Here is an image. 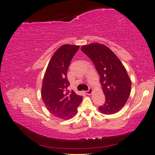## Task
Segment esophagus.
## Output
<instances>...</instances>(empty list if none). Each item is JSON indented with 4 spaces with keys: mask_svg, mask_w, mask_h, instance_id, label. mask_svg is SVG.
Returning a JSON list of instances; mask_svg holds the SVG:
<instances>
[{
    "mask_svg": "<svg viewBox=\"0 0 155 155\" xmlns=\"http://www.w3.org/2000/svg\"><path fill=\"white\" fill-rule=\"evenodd\" d=\"M92 92H93L92 88H89L88 91H85V94H88V95H91V94L92 93Z\"/></svg>",
    "mask_w": 155,
    "mask_h": 155,
    "instance_id": "obj_1",
    "label": "esophagus"
}]
</instances>
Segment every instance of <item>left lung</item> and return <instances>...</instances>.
I'll use <instances>...</instances> for the list:
<instances>
[{
	"instance_id": "obj_1",
	"label": "left lung",
	"mask_w": 155,
	"mask_h": 155,
	"mask_svg": "<svg viewBox=\"0 0 155 155\" xmlns=\"http://www.w3.org/2000/svg\"><path fill=\"white\" fill-rule=\"evenodd\" d=\"M81 49L92 60L100 76L106 101L99 110L104 114L116 113L125 105L130 93L131 81L126 69L113 51L104 45L91 43Z\"/></svg>"
}]
</instances>
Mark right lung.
<instances>
[{
	"instance_id": "obj_1",
	"label": "right lung",
	"mask_w": 155,
	"mask_h": 155,
	"mask_svg": "<svg viewBox=\"0 0 155 155\" xmlns=\"http://www.w3.org/2000/svg\"><path fill=\"white\" fill-rule=\"evenodd\" d=\"M79 46L64 45L55 51L48 64L41 88V97L51 114L63 120L76 115L83 97L70 92L67 71Z\"/></svg>"
}]
</instances>
